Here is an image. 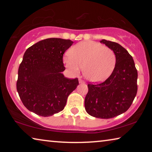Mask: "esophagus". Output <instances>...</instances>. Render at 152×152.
I'll return each instance as SVG.
<instances>
[{"label": "esophagus", "instance_id": "1", "mask_svg": "<svg viewBox=\"0 0 152 152\" xmlns=\"http://www.w3.org/2000/svg\"><path fill=\"white\" fill-rule=\"evenodd\" d=\"M78 81H79V83H80V84H84V83H85V82H84V80H82V79H79L78 80Z\"/></svg>", "mask_w": 152, "mask_h": 152}]
</instances>
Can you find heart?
Segmentation results:
<instances>
[{
    "label": "heart",
    "mask_w": 152,
    "mask_h": 152,
    "mask_svg": "<svg viewBox=\"0 0 152 152\" xmlns=\"http://www.w3.org/2000/svg\"><path fill=\"white\" fill-rule=\"evenodd\" d=\"M69 54L63 59L68 71L77 76L83 68L85 78L92 82H100L109 78L116 63L111 49L92 41L77 43L70 49Z\"/></svg>",
    "instance_id": "heart-1"
}]
</instances>
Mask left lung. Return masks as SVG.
<instances>
[{"mask_svg":"<svg viewBox=\"0 0 152 152\" xmlns=\"http://www.w3.org/2000/svg\"><path fill=\"white\" fill-rule=\"evenodd\" d=\"M113 51L116 64L112 74L100 84H88L84 106L90 115L110 119L125 113L132 105L137 91V71L132 56L119 43L102 39Z\"/></svg>","mask_w":152,"mask_h":152,"instance_id":"obj_1","label":"left lung"}]
</instances>
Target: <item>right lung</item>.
Returning a JSON list of instances; mask_svg holds the SVG:
<instances>
[{"mask_svg": "<svg viewBox=\"0 0 152 152\" xmlns=\"http://www.w3.org/2000/svg\"><path fill=\"white\" fill-rule=\"evenodd\" d=\"M70 39L49 38L25 51L18 70L17 90L27 109L42 117L60 112L67 99L78 85V78L68 79L63 55L72 45Z\"/></svg>", "mask_w": 152, "mask_h": 152, "instance_id": "1", "label": "right lung"}]
</instances>
